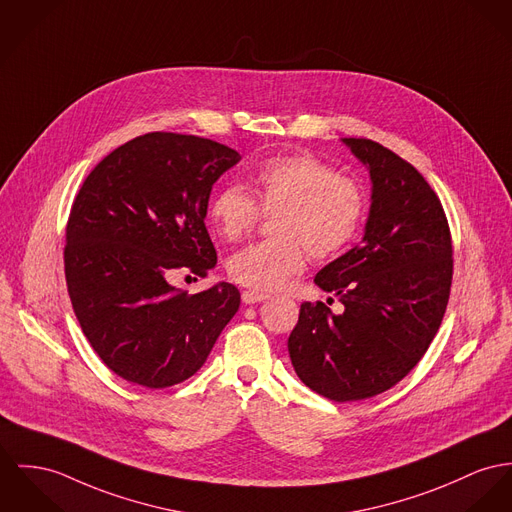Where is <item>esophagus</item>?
<instances>
[{
    "instance_id": "esophagus-1",
    "label": "esophagus",
    "mask_w": 512,
    "mask_h": 512,
    "mask_svg": "<svg viewBox=\"0 0 512 512\" xmlns=\"http://www.w3.org/2000/svg\"><path fill=\"white\" fill-rule=\"evenodd\" d=\"M269 298V294H265V292H255V290H243V294H241V300L245 302V304H257V302H263V300H267Z\"/></svg>"
}]
</instances>
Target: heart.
Masks as SVG:
<instances>
[{
    "label": "heart",
    "mask_w": 512,
    "mask_h": 512,
    "mask_svg": "<svg viewBox=\"0 0 512 512\" xmlns=\"http://www.w3.org/2000/svg\"><path fill=\"white\" fill-rule=\"evenodd\" d=\"M249 189L222 187L210 200L208 216L220 236L237 241L257 228L263 214H277L276 237L237 251L228 263L237 284L257 292L278 290L302 273L308 253L317 261L339 257L366 214L360 181L310 152L263 159L249 173Z\"/></svg>",
    "instance_id": "1"
}]
</instances>
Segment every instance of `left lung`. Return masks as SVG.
I'll list each match as a JSON object with an SVG mask.
<instances>
[{
  "label": "left lung",
  "mask_w": 512,
  "mask_h": 512,
  "mask_svg": "<svg viewBox=\"0 0 512 512\" xmlns=\"http://www.w3.org/2000/svg\"><path fill=\"white\" fill-rule=\"evenodd\" d=\"M345 144L370 169V216L362 241L315 276L345 312L304 302L288 353L315 394L358 401L390 390L427 353L448 306L454 259L444 208L425 177L374 140Z\"/></svg>",
  "instance_id": "8db88e82"
}]
</instances>
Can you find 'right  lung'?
Instances as JSON below:
<instances>
[{
  "mask_svg": "<svg viewBox=\"0 0 512 512\" xmlns=\"http://www.w3.org/2000/svg\"><path fill=\"white\" fill-rule=\"evenodd\" d=\"M239 159L208 138L148 132L83 181L66 224L68 294L89 345L126 382L159 390L191 378L236 315L234 284L189 294L165 276L216 265L208 197Z\"/></svg>",
  "mask_w": 512,
  "mask_h": 512,
  "instance_id": "add662e5",
  "label": "right lung"
}]
</instances>
